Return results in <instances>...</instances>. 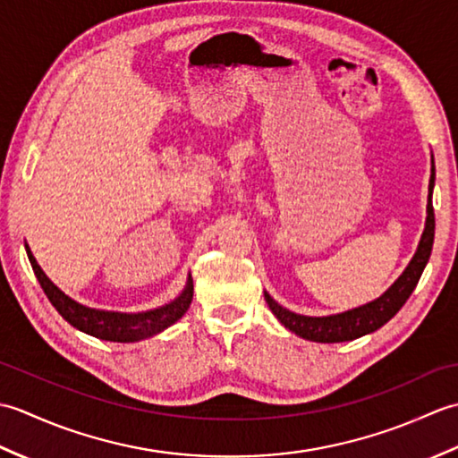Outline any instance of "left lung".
<instances>
[{
  "instance_id": "8db88e82",
  "label": "left lung",
  "mask_w": 458,
  "mask_h": 458,
  "mask_svg": "<svg viewBox=\"0 0 458 458\" xmlns=\"http://www.w3.org/2000/svg\"><path fill=\"white\" fill-rule=\"evenodd\" d=\"M433 184H435V167L431 169V181H429V202H427V222L425 230L410 266L402 274V277L386 291V293L368 303L364 307H358L352 310H346L343 315L333 317H303L295 315L291 310L277 305L274 299L266 293V301L281 325H285L291 333L299 335L301 338L313 340V343H344V340H354L364 336L368 333H374L379 327H384L397 310H400L405 301L410 299L413 289L420 281L423 269L429 261L433 240H435V212H433Z\"/></svg>"
}]
</instances>
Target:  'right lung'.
<instances>
[{
  "label": "right lung",
  "instance_id": "1",
  "mask_svg": "<svg viewBox=\"0 0 458 458\" xmlns=\"http://www.w3.org/2000/svg\"><path fill=\"white\" fill-rule=\"evenodd\" d=\"M29 261L35 276L41 284L45 295L51 301L53 307L58 310L64 320H68L72 327L86 335H92L102 340H112V343H135V340L149 338L153 335L161 333L167 327H171L174 320H179L187 309L191 307L192 301V279L189 277V284L184 287L181 297H177L173 303L165 305L161 309L148 310V313L138 315H125V313H110V310H96L84 305H79L71 297H66L61 289L53 285V281L48 279L43 269L38 267L35 261L31 250L25 246Z\"/></svg>",
  "mask_w": 458,
  "mask_h": 458
}]
</instances>
